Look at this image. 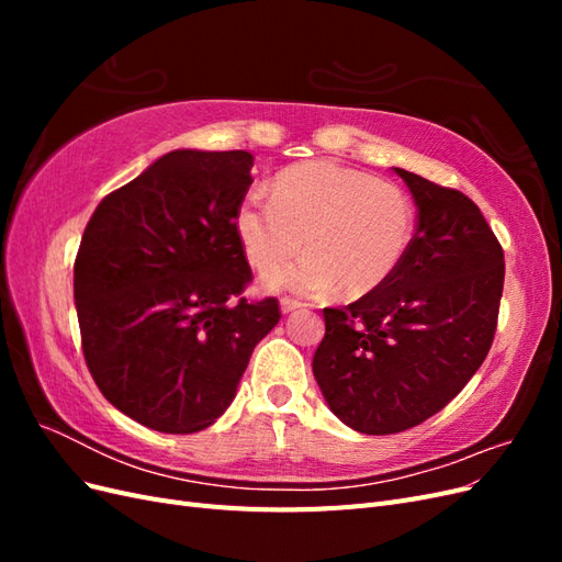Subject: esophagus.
<instances>
[{
    "mask_svg": "<svg viewBox=\"0 0 562 562\" xmlns=\"http://www.w3.org/2000/svg\"><path fill=\"white\" fill-rule=\"evenodd\" d=\"M302 307H304V302H300V300H293V297H283V300H281V312H283V314L297 312V310H302Z\"/></svg>",
    "mask_w": 562,
    "mask_h": 562,
    "instance_id": "34e87169",
    "label": "esophagus"
}]
</instances>
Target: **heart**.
<instances>
[{"instance_id": "b5f03b06", "label": "heart", "mask_w": 562, "mask_h": 562, "mask_svg": "<svg viewBox=\"0 0 562 562\" xmlns=\"http://www.w3.org/2000/svg\"><path fill=\"white\" fill-rule=\"evenodd\" d=\"M417 227L415 201L403 187L335 161H304L274 180L271 199L248 194L236 211L246 260L269 271L274 291L366 297L396 274ZM295 266L271 272L301 249Z\"/></svg>"}]
</instances>
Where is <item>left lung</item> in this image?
<instances>
[{
  "label": "left lung",
  "instance_id": "obj_1",
  "mask_svg": "<svg viewBox=\"0 0 562 562\" xmlns=\"http://www.w3.org/2000/svg\"><path fill=\"white\" fill-rule=\"evenodd\" d=\"M417 227L403 265L380 291L323 310L314 378L330 411L368 436L413 429L481 368L497 330L504 250L481 209L403 168Z\"/></svg>",
  "mask_w": 562,
  "mask_h": 562
}]
</instances>
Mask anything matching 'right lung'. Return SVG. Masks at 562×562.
I'll return each mask as SVG.
<instances>
[{"mask_svg":"<svg viewBox=\"0 0 562 562\" xmlns=\"http://www.w3.org/2000/svg\"><path fill=\"white\" fill-rule=\"evenodd\" d=\"M252 155L176 149L98 203L75 260L81 349L103 396L143 427L194 434L234 401L277 297H241L236 236Z\"/></svg>","mask_w":562,"mask_h":562,"instance_id":"add662e5","label":"right lung"}]
</instances>
